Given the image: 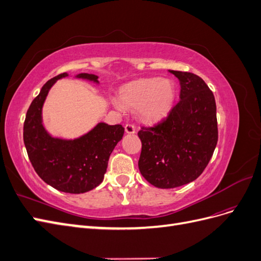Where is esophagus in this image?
<instances>
[{"instance_id": "1", "label": "esophagus", "mask_w": 261, "mask_h": 261, "mask_svg": "<svg viewBox=\"0 0 261 261\" xmlns=\"http://www.w3.org/2000/svg\"><path fill=\"white\" fill-rule=\"evenodd\" d=\"M125 132L127 134H134L136 132V127L133 124H126L125 125Z\"/></svg>"}]
</instances>
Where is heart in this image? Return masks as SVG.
<instances>
[{"mask_svg": "<svg viewBox=\"0 0 261 261\" xmlns=\"http://www.w3.org/2000/svg\"><path fill=\"white\" fill-rule=\"evenodd\" d=\"M122 103L128 108L140 107V114L148 121H156L167 115L174 103L175 87L160 77L145 78L126 85L121 90Z\"/></svg>", "mask_w": 261, "mask_h": 261, "instance_id": "heart-1", "label": "heart"}]
</instances>
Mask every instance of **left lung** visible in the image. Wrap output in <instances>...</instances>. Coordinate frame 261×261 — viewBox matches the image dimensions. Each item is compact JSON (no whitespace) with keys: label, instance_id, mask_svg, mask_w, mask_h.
I'll list each match as a JSON object with an SVG mask.
<instances>
[{"label":"left lung","instance_id":"left-lung-1","mask_svg":"<svg viewBox=\"0 0 261 261\" xmlns=\"http://www.w3.org/2000/svg\"><path fill=\"white\" fill-rule=\"evenodd\" d=\"M180 84L179 101L153 126H141L139 171L158 188L191 183L206 169L218 143L215 96L202 78L170 70Z\"/></svg>","mask_w":261,"mask_h":261}]
</instances>
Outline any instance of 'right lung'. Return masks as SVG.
Here are the masks:
<instances>
[{"label":"right lung","instance_id":"add662e5","mask_svg":"<svg viewBox=\"0 0 261 261\" xmlns=\"http://www.w3.org/2000/svg\"><path fill=\"white\" fill-rule=\"evenodd\" d=\"M62 73L51 78L31 102L23 122V143L37 174L58 191L83 194L103 180L108 161L114 147L124 135L122 125L100 123L85 136L74 140L51 137L41 122V109L52 85ZM78 78L98 82V76L80 74Z\"/></svg>","mask_w":261,"mask_h":261}]
</instances>
